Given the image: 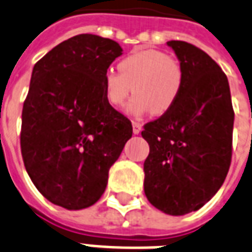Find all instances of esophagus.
I'll use <instances>...</instances> for the list:
<instances>
[{
    "instance_id": "esophagus-1",
    "label": "esophagus",
    "mask_w": 252,
    "mask_h": 252,
    "mask_svg": "<svg viewBox=\"0 0 252 252\" xmlns=\"http://www.w3.org/2000/svg\"><path fill=\"white\" fill-rule=\"evenodd\" d=\"M142 131V125L139 122H136V121H132V132L134 134H139Z\"/></svg>"
}]
</instances>
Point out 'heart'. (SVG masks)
I'll use <instances>...</instances> for the list:
<instances>
[{
    "label": "heart",
    "mask_w": 252,
    "mask_h": 252,
    "mask_svg": "<svg viewBox=\"0 0 252 252\" xmlns=\"http://www.w3.org/2000/svg\"><path fill=\"white\" fill-rule=\"evenodd\" d=\"M118 69L120 73L108 71L102 79L105 98L114 108L122 106L134 92L128 113L140 116L151 110L160 116L171 110L180 97L184 69L167 52L139 50L121 60Z\"/></svg>",
    "instance_id": "heart-1"
}]
</instances>
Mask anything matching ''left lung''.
Returning a JSON list of instances; mask_svg holds the SVG:
<instances>
[{
    "label": "left lung",
    "instance_id": "obj_1",
    "mask_svg": "<svg viewBox=\"0 0 252 252\" xmlns=\"http://www.w3.org/2000/svg\"><path fill=\"white\" fill-rule=\"evenodd\" d=\"M184 69L173 108L143 126L150 154L144 193L157 209L184 216L205 205L221 188L233 153L234 110L227 77L198 47L169 40Z\"/></svg>",
    "mask_w": 252,
    "mask_h": 252
}]
</instances>
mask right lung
<instances>
[{
    "instance_id": "1",
    "label": "right lung",
    "mask_w": 252,
    "mask_h": 252,
    "mask_svg": "<svg viewBox=\"0 0 252 252\" xmlns=\"http://www.w3.org/2000/svg\"><path fill=\"white\" fill-rule=\"evenodd\" d=\"M122 55L116 40L80 34L36 62L23 102L21 153L39 192L79 210L99 200L109 169L132 135L104 95L102 79Z\"/></svg>"
}]
</instances>
